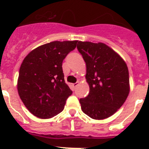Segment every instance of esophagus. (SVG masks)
I'll use <instances>...</instances> for the list:
<instances>
[{"label":"esophagus","instance_id":"1","mask_svg":"<svg viewBox=\"0 0 149 149\" xmlns=\"http://www.w3.org/2000/svg\"><path fill=\"white\" fill-rule=\"evenodd\" d=\"M78 84H79V82H77V83H75V84H72V86H73L74 89H75V88L78 86Z\"/></svg>","mask_w":149,"mask_h":149}]
</instances>
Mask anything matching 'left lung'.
Returning a JSON list of instances; mask_svg holds the SVG:
<instances>
[{
	"mask_svg": "<svg viewBox=\"0 0 149 149\" xmlns=\"http://www.w3.org/2000/svg\"><path fill=\"white\" fill-rule=\"evenodd\" d=\"M77 50L86 65L89 95L81 98V110L93 119H104L122 106L130 92L129 73L125 60L102 42L79 41Z\"/></svg>",
	"mask_w": 149,
	"mask_h": 149,
	"instance_id": "left-lung-1",
	"label": "left lung"
}]
</instances>
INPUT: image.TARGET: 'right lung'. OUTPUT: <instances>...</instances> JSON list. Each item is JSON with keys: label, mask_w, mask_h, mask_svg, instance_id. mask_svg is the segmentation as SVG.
I'll use <instances>...</instances> for the list:
<instances>
[{"label": "right lung", "mask_w": 149, "mask_h": 149, "mask_svg": "<svg viewBox=\"0 0 149 149\" xmlns=\"http://www.w3.org/2000/svg\"><path fill=\"white\" fill-rule=\"evenodd\" d=\"M77 41H54L39 46L24 59L17 89L27 110L40 119H50L64 109L72 91L65 84L62 63Z\"/></svg>", "instance_id": "obj_1"}]
</instances>
